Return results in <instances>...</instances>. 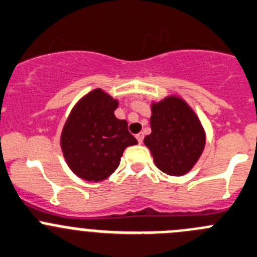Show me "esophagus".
Here are the masks:
<instances>
[{
  "label": "esophagus",
  "mask_w": 257,
  "mask_h": 257,
  "mask_svg": "<svg viewBox=\"0 0 257 257\" xmlns=\"http://www.w3.org/2000/svg\"><path fill=\"white\" fill-rule=\"evenodd\" d=\"M136 139H138L139 144H143V140H144V134H143V133L138 134V135H136Z\"/></svg>",
  "instance_id": "esophagus-1"
}]
</instances>
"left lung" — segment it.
<instances>
[{
	"label": "left lung",
	"instance_id": "1",
	"mask_svg": "<svg viewBox=\"0 0 257 257\" xmlns=\"http://www.w3.org/2000/svg\"><path fill=\"white\" fill-rule=\"evenodd\" d=\"M151 134L144 139L156 168L182 177L194 168L206 146V131L192 107L178 94L151 101Z\"/></svg>",
	"mask_w": 257,
	"mask_h": 257
}]
</instances>
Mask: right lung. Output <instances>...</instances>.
Listing matches in <instances>:
<instances>
[{"mask_svg":"<svg viewBox=\"0 0 257 257\" xmlns=\"http://www.w3.org/2000/svg\"><path fill=\"white\" fill-rule=\"evenodd\" d=\"M118 101L101 88L83 96L70 111L60 135L69 169L87 182H102L118 168L124 149L138 144L126 119L114 111Z\"/></svg>","mask_w":257,"mask_h":257,"instance_id":"1","label":"right lung"}]
</instances>
